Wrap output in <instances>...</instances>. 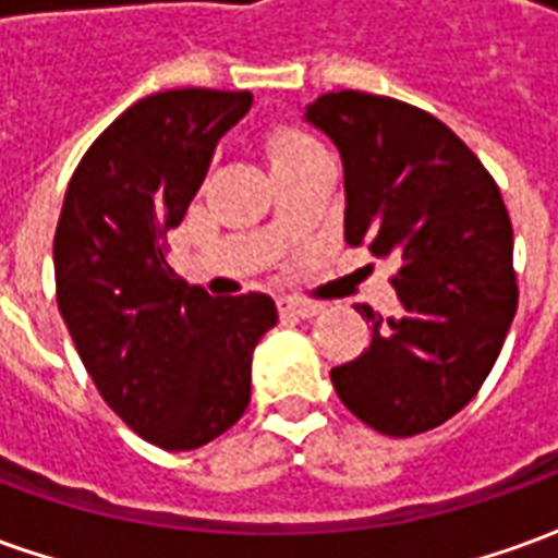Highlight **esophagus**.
<instances>
[{"mask_svg": "<svg viewBox=\"0 0 558 558\" xmlns=\"http://www.w3.org/2000/svg\"><path fill=\"white\" fill-rule=\"evenodd\" d=\"M278 311L283 316H295V319H311L323 311V304L307 302V299H278Z\"/></svg>", "mask_w": 558, "mask_h": 558, "instance_id": "1", "label": "esophagus"}]
</instances>
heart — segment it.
Masks as SVG:
<instances>
[{"mask_svg": "<svg viewBox=\"0 0 558 558\" xmlns=\"http://www.w3.org/2000/svg\"><path fill=\"white\" fill-rule=\"evenodd\" d=\"M316 151H323L319 143L311 134L299 131V128H275L266 137V155L268 163H271V172L292 167V163H299V160H304L307 155H316Z\"/></svg>", "mask_w": 558, "mask_h": 558, "instance_id": "obj_1", "label": "heart"}]
</instances>
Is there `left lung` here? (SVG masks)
<instances>
[{
  "label": "left lung",
  "mask_w": 558,
  "mask_h": 558,
  "mask_svg": "<svg viewBox=\"0 0 558 558\" xmlns=\"http://www.w3.org/2000/svg\"><path fill=\"white\" fill-rule=\"evenodd\" d=\"M304 119L343 160L347 242L400 259V307H355L371 347L331 371L335 391L386 436L433 430L478 395L517 314L502 194L472 148L412 104L343 89L319 95Z\"/></svg>",
  "instance_id": "1"
}]
</instances>
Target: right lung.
<instances>
[{
    "instance_id": "right-lung-1",
    "label": "right lung",
    "mask_w": 558,
    "mask_h": 558,
    "mask_svg": "<svg viewBox=\"0 0 558 558\" xmlns=\"http://www.w3.org/2000/svg\"><path fill=\"white\" fill-rule=\"evenodd\" d=\"M251 92L148 95L71 175L53 239L56 302L107 407L167 451L230 430L251 403L254 347L278 323L263 292L211 299L167 263L218 140Z\"/></svg>"
}]
</instances>
